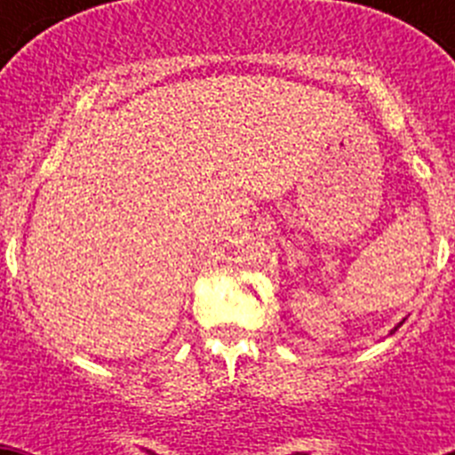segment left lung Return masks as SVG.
Listing matches in <instances>:
<instances>
[{
	"instance_id": "8db88e82",
	"label": "left lung",
	"mask_w": 455,
	"mask_h": 455,
	"mask_svg": "<svg viewBox=\"0 0 455 455\" xmlns=\"http://www.w3.org/2000/svg\"><path fill=\"white\" fill-rule=\"evenodd\" d=\"M396 328H399V325H396ZM396 328H394V331H396ZM394 331H392V332H394Z\"/></svg>"
}]
</instances>
